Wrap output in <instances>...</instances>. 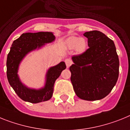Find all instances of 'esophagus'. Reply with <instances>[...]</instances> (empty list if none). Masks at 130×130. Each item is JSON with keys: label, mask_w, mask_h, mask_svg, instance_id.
Segmentation results:
<instances>
[{"label": "esophagus", "mask_w": 130, "mask_h": 130, "mask_svg": "<svg viewBox=\"0 0 130 130\" xmlns=\"http://www.w3.org/2000/svg\"><path fill=\"white\" fill-rule=\"evenodd\" d=\"M65 64H66V66L67 68L69 67L73 64V61H72L71 59H66L65 60Z\"/></svg>", "instance_id": "1"}]
</instances>
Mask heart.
Segmentation results:
<instances>
[{
    "mask_svg": "<svg viewBox=\"0 0 130 130\" xmlns=\"http://www.w3.org/2000/svg\"><path fill=\"white\" fill-rule=\"evenodd\" d=\"M65 44L67 48L69 49L75 48L78 52H84L87 46V42L84 38L76 37H71L67 38Z\"/></svg>",
    "mask_w": 130,
    "mask_h": 130,
    "instance_id": "heart-1",
    "label": "heart"
}]
</instances>
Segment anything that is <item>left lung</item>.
<instances>
[{
  "mask_svg": "<svg viewBox=\"0 0 130 130\" xmlns=\"http://www.w3.org/2000/svg\"><path fill=\"white\" fill-rule=\"evenodd\" d=\"M88 49L72 57L71 81L79 98L99 100L111 92L119 74V59L114 42L99 31L86 32Z\"/></svg>",
  "mask_w": 130,
  "mask_h": 130,
  "instance_id": "left-lung-1",
  "label": "left lung"
}]
</instances>
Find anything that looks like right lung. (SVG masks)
Segmentation results:
<instances>
[{
	"label": "right lung",
	"instance_id": "obj_1",
	"mask_svg": "<svg viewBox=\"0 0 130 130\" xmlns=\"http://www.w3.org/2000/svg\"><path fill=\"white\" fill-rule=\"evenodd\" d=\"M54 39L55 37L50 32H26L22 34L12 44L10 51L8 54L6 74L10 86L23 101L37 103L48 101L52 96L54 83L60 76L62 71L66 68L65 62H61L48 70L46 85L44 88L38 90L27 88L23 86L20 81L17 73L19 64L26 54L36 48H40L45 43L51 42Z\"/></svg>",
	"mask_w": 130,
	"mask_h": 130
}]
</instances>
